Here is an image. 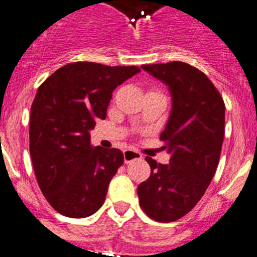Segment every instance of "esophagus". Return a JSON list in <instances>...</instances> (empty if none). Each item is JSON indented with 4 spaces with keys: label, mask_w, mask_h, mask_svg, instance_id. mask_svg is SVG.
Listing matches in <instances>:
<instances>
[{
    "label": "esophagus",
    "mask_w": 257,
    "mask_h": 257,
    "mask_svg": "<svg viewBox=\"0 0 257 257\" xmlns=\"http://www.w3.org/2000/svg\"><path fill=\"white\" fill-rule=\"evenodd\" d=\"M142 155L139 151H135V150L127 149L123 151V160H125V164H131L132 161H136V160H141Z\"/></svg>",
    "instance_id": "esophagus-1"
}]
</instances>
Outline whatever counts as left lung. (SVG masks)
I'll return each instance as SVG.
<instances>
[{"mask_svg":"<svg viewBox=\"0 0 257 257\" xmlns=\"http://www.w3.org/2000/svg\"><path fill=\"white\" fill-rule=\"evenodd\" d=\"M142 68L171 91L172 110L160 136L171 159L167 165L145 159L151 174L137 186V195L150 218L172 222L194 209L214 177L225 135V102L209 77L189 63Z\"/></svg>","mask_w":257,"mask_h":257,"instance_id":"left-lung-1","label":"left lung"}]
</instances>
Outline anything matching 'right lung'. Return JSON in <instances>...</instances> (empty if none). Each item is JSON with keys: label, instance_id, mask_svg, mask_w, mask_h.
Segmentation results:
<instances>
[{"label": "right lung", "instance_id": "obj_1", "mask_svg": "<svg viewBox=\"0 0 257 257\" xmlns=\"http://www.w3.org/2000/svg\"><path fill=\"white\" fill-rule=\"evenodd\" d=\"M137 66L72 62L46 78L30 116V154L48 204L67 217L95 214L123 164L118 149L91 147L97 118L106 117L112 91L140 72Z\"/></svg>", "mask_w": 257, "mask_h": 257}]
</instances>
